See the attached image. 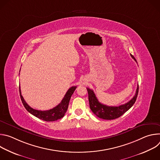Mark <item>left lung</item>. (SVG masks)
Listing matches in <instances>:
<instances>
[{
  "label": "left lung",
  "instance_id": "obj_1",
  "mask_svg": "<svg viewBox=\"0 0 160 160\" xmlns=\"http://www.w3.org/2000/svg\"><path fill=\"white\" fill-rule=\"evenodd\" d=\"M130 56L136 61L135 58L132 54H130ZM87 89L88 91L90 109L99 118L109 120L119 118L134 104L138 95L139 85L137 88L136 92L133 98L128 102L119 106H108L101 104L97 99L94 91L88 88H87Z\"/></svg>",
  "mask_w": 160,
  "mask_h": 160
}]
</instances>
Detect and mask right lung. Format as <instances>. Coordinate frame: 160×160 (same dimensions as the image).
<instances>
[{"label": "right lung", "instance_id": "obj_1", "mask_svg": "<svg viewBox=\"0 0 160 160\" xmlns=\"http://www.w3.org/2000/svg\"><path fill=\"white\" fill-rule=\"evenodd\" d=\"M76 88H77V86L70 87L67 91V92L66 93L61 102L54 108L51 109L49 110H47V111H40V110H37L31 108L25 102L24 98H22L21 92L20 87H19V94H20V98L22 102V104H23L26 109L29 112H30L32 115L45 122H54L59 119H61L64 117V114L66 113L68 109L71 97L73 94Z\"/></svg>", "mask_w": 160, "mask_h": 160}]
</instances>
